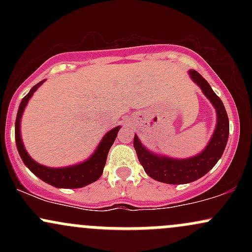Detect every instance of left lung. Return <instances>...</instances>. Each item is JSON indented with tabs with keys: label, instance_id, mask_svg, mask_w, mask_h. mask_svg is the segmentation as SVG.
I'll list each match as a JSON object with an SVG mask.
<instances>
[{
	"label": "left lung",
	"instance_id": "left-lung-1",
	"mask_svg": "<svg viewBox=\"0 0 252 252\" xmlns=\"http://www.w3.org/2000/svg\"><path fill=\"white\" fill-rule=\"evenodd\" d=\"M189 76L193 82L198 84L204 94L210 99L217 112L216 130L211 137L209 144L200 154L189 158H173L163 155H156L149 152L141 143L140 138L135 135L134 148L137 154L138 161L142 164L144 172L156 181L170 185L189 184L195 181L209 173L218 162L226 147L230 126L226 110L221 99L215 94L206 79L201 77L199 72L190 70Z\"/></svg>",
	"mask_w": 252,
	"mask_h": 252
}]
</instances>
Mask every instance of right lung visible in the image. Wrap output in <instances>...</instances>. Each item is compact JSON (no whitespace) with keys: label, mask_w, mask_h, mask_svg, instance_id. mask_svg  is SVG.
I'll use <instances>...</instances> for the list:
<instances>
[{"label":"right lung","mask_w":252,"mask_h":252,"mask_svg":"<svg viewBox=\"0 0 252 252\" xmlns=\"http://www.w3.org/2000/svg\"><path fill=\"white\" fill-rule=\"evenodd\" d=\"M45 80H42V82L37 83L35 86H33L31 89V91L22 98L21 103H20L19 111H17L15 121V141L17 150H19V154L21 156L22 161H24L26 166L37 178L41 179L42 181L47 182V184H50L54 187H58V189H80V187H84L86 185L97 181L100 178V175L103 174V169L104 166H105L109 150L111 148L112 144H114L115 140H116L117 132L121 126H116V128L111 129L109 132H106L102 138V141H100V143L98 144L97 149L94 150V154L82 163L74 164V166L70 167H63V168H51V167H46L37 163L26 152L25 146L21 140L20 124H21L22 114H24L28 100L31 99L34 92L36 91L37 88Z\"/></svg>","instance_id":"add662e5"}]
</instances>
